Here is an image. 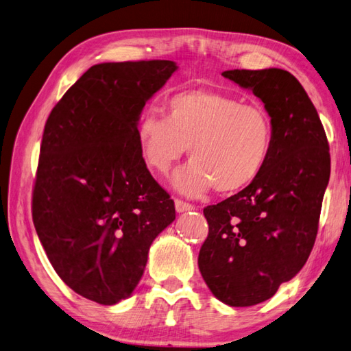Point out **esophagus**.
<instances>
[{"mask_svg":"<svg viewBox=\"0 0 351 351\" xmlns=\"http://www.w3.org/2000/svg\"><path fill=\"white\" fill-rule=\"evenodd\" d=\"M175 208L178 213H182V212H189V210H193L195 206H192V204L189 202H184L181 199H175Z\"/></svg>","mask_w":351,"mask_h":351,"instance_id":"obj_1","label":"esophagus"}]
</instances>
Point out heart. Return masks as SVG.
Returning <instances> with one entry per match:
<instances>
[{"mask_svg": "<svg viewBox=\"0 0 351 351\" xmlns=\"http://www.w3.org/2000/svg\"><path fill=\"white\" fill-rule=\"evenodd\" d=\"M165 110L167 117L143 114L136 139L145 165L161 175L189 147L192 161L173 176L181 193L197 196L212 187L237 193L263 173L275 143L264 107L219 92L187 90L169 98Z\"/></svg>", "mask_w": 351, "mask_h": 351, "instance_id": "b5f03b06", "label": "heart"}]
</instances>
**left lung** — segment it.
I'll return each instance as SVG.
<instances>
[{
    "label": "left lung",
    "mask_w": 351,
    "mask_h": 351,
    "mask_svg": "<svg viewBox=\"0 0 351 351\" xmlns=\"http://www.w3.org/2000/svg\"><path fill=\"white\" fill-rule=\"evenodd\" d=\"M222 76L263 101L275 143L256 181L204 208L208 237L197 267L221 302L250 307L307 263L330 180V149L319 114L290 72L237 69Z\"/></svg>",
    "instance_id": "8db88e82"
}]
</instances>
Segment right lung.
Instances as JSON below:
<instances>
[{
    "label": "right lung",
    "mask_w": 351,
    "mask_h": 351,
    "mask_svg": "<svg viewBox=\"0 0 351 351\" xmlns=\"http://www.w3.org/2000/svg\"><path fill=\"white\" fill-rule=\"evenodd\" d=\"M173 61L92 66L44 125L32 218L50 264L70 289L103 305L135 290L152 242L175 204L150 175L136 125Z\"/></svg>",
    "instance_id": "right-lung-1"
}]
</instances>
